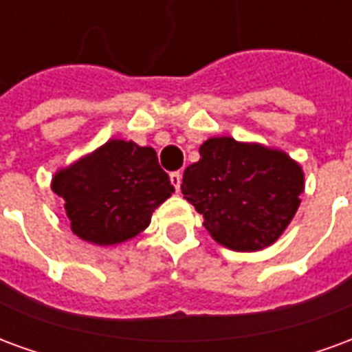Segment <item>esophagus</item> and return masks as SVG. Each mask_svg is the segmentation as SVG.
Here are the masks:
<instances>
[{
  "instance_id": "obj_1",
  "label": "esophagus",
  "mask_w": 352,
  "mask_h": 352,
  "mask_svg": "<svg viewBox=\"0 0 352 352\" xmlns=\"http://www.w3.org/2000/svg\"><path fill=\"white\" fill-rule=\"evenodd\" d=\"M169 181H171V184L175 186L177 192L181 190V181H183V175H181V171H175V173H171V175H169Z\"/></svg>"
}]
</instances>
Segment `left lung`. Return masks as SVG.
Wrapping results in <instances>:
<instances>
[{
  "label": "left lung",
  "instance_id": "left-lung-1",
  "mask_svg": "<svg viewBox=\"0 0 352 352\" xmlns=\"http://www.w3.org/2000/svg\"><path fill=\"white\" fill-rule=\"evenodd\" d=\"M181 190L204 214L217 243L232 251H262L294 219L303 171L277 148L211 138L199 146V160L184 169Z\"/></svg>",
  "mask_w": 352,
  "mask_h": 352
}]
</instances>
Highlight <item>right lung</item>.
<instances>
[{
	"mask_svg": "<svg viewBox=\"0 0 352 352\" xmlns=\"http://www.w3.org/2000/svg\"><path fill=\"white\" fill-rule=\"evenodd\" d=\"M72 232L94 245H116L141 234L156 207L175 192L153 146L111 139L52 177Z\"/></svg>",
	"mask_w": 352,
	"mask_h": 352,
	"instance_id": "obj_1",
	"label": "right lung"
}]
</instances>
